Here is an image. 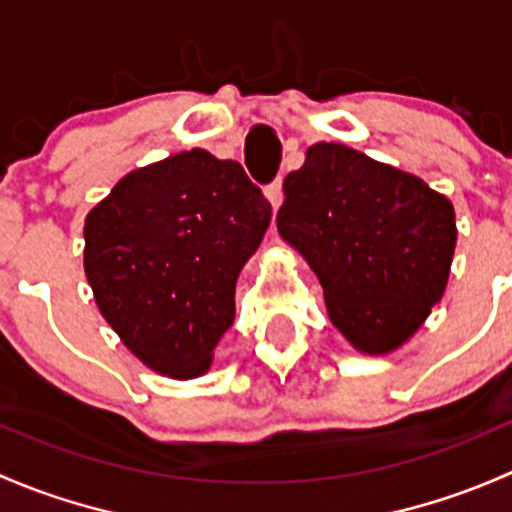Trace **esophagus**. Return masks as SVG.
I'll return each instance as SVG.
<instances>
[{"mask_svg":"<svg viewBox=\"0 0 512 512\" xmlns=\"http://www.w3.org/2000/svg\"><path fill=\"white\" fill-rule=\"evenodd\" d=\"M265 193H267V200H270V203H272V208H275V210L280 208L282 198H285V190H282V178L272 180V183L267 185Z\"/></svg>","mask_w":512,"mask_h":512,"instance_id":"1","label":"esophagus"}]
</instances>
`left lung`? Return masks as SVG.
Returning a JSON list of instances; mask_svg holds the SVG:
<instances>
[{
    "label": "left lung",
    "instance_id": "obj_1",
    "mask_svg": "<svg viewBox=\"0 0 512 512\" xmlns=\"http://www.w3.org/2000/svg\"><path fill=\"white\" fill-rule=\"evenodd\" d=\"M280 235L324 287L329 319L364 354L404 344L446 289L453 205L421 178L317 143L285 178Z\"/></svg>",
    "mask_w": 512,
    "mask_h": 512
}]
</instances>
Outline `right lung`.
I'll return each instance as SVG.
<instances>
[{
	"label": "right lung",
	"instance_id": "obj_1",
	"mask_svg": "<svg viewBox=\"0 0 512 512\" xmlns=\"http://www.w3.org/2000/svg\"><path fill=\"white\" fill-rule=\"evenodd\" d=\"M270 218L237 160L193 148L133 170L86 218L98 309L143 364L200 376L232 327L237 275Z\"/></svg>",
	"mask_w": 512,
	"mask_h": 512
}]
</instances>
